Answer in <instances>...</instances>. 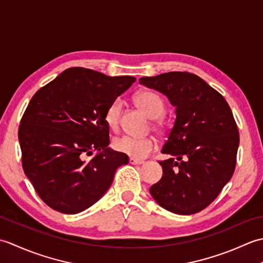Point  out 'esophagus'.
<instances>
[{
  "mask_svg": "<svg viewBox=\"0 0 263 263\" xmlns=\"http://www.w3.org/2000/svg\"><path fill=\"white\" fill-rule=\"evenodd\" d=\"M130 164L131 165H141V164H143V160H141V159H136V158H130Z\"/></svg>",
  "mask_w": 263,
  "mask_h": 263,
  "instance_id": "1",
  "label": "esophagus"
}]
</instances>
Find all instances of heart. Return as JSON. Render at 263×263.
<instances>
[{
    "mask_svg": "<svg viewBox=\"0 0 263 263\" xmlns=\"http://www.w3.org/2000/svg\"><path fill=\"white\" fill-rule=\"evenodd\" d=\"M136 103L150 119H158L154 124V128L158 132H164L167 127L166 123L159 119L165 113L166 105L163 97L159 93L152 90H143L136 95ZM122 111L121 99H115L109 104L105 111V122L110 130L116 131L120 126ZM113 146L116 152L127 155L128 157L142 159L154 152L156 140L152 137L133 138L124 136L114 140Z\"/></svg>",
    "mask_w": 263,
    "mask_h": 263,
    "instance_id": "1",
    "label": "heart"
}]
</instances>
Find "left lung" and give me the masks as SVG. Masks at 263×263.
<instances>
[{"mask_svg": "<svg viewBox=\"0 0 263 263\" xmlns=\"http://www.w3.org/2000/svg\"><path fill=\"white\" fill-rule=\"evenodd\" d=\"M175 106L176 120L161 153L163 176L150 187L160 206L192 215L214 201L235 171L239 135L225 98L200 77L168 72L140 78Z\"/></svg>", "mask_w": 263, "mask_h": 263, "instance_id": "8db88e82", "label": "left lung"}]
</instances>
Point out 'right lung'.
I'll use <instances>...</instances> for the list:
<instances>
[{
	"mask_svg": "<svg viewBox=\"0 0 263 263\" xmlns=\"http://www.w3.org/2000/svg\"><path fill=\"white\" fill-rule=\"evenodd\" d=\"M135 81L70 68L32 96L18 132L22 167L52 209L68 215L88 209L109 189L116 170L128 163L125 154L108 147L105 111Z\"/></svg>",
	"mask_w": 263,
	"mask_h": 263,
	"instance_id": "obj_1",
	"label": "right lung"
}]
</instances>
